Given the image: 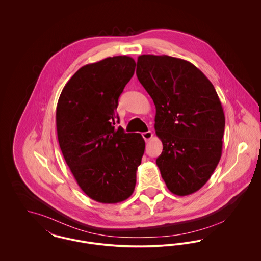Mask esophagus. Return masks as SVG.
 <instances>
[{"instance_id": "esophagus-1", "label": "esophagus", "mask_w": 261, "mask_h": 261, "mask_svg": "<svg viewBox=\"0 0 261 261\" xmlns=\"http://www.w3.org/2000/svg\"><path fill=\"white\" fill-rule=\"evenodd\" d=\"M142 136L145 139V141H149V140L152 138V136H153V134L151 133V131H148V132H144V133L142 134Z\"/></svg>"}]
</instances>
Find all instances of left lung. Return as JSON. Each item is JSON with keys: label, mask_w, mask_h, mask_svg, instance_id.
Segmentation results:
<instances>
[{"label": "left lung", "mask_w": 261, "mask_h": 261, "mask_svg": "<svg viewBox=\"0 0 261 261\" xmlns=\"http://www.w3.org/2000/svg\"><path fill=\"white\" fill-rule=\"evenodd\" d=\"M136 74L155 106L162 179L174 195H191L210 180L222 154L225 115L219 97L208 78L182 59L142 55Z\"/></svg>", "instance_id": "left-lung-1"}]
</instances>
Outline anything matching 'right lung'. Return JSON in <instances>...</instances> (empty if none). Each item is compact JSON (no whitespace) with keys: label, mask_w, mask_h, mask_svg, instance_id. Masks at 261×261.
Instances as JSON below:
<instances>
[{"label":"right lung","mask_w":261,"mask_h":261,"mask_svg":"<svg viewBox=\"0 0 261 261\" xmlns=\"http://www.w3.org/2000/svg\"><path fill=\"white\" fill-rule=\"evenodd\" d=\"M135 67L127 56L86 64L65 84L57 106L63 158L78 186L101 203H117L133 194L145 151L141 134L114 126L118 98Z\"/></svg>","instance_id":"1"}]
</instances>
